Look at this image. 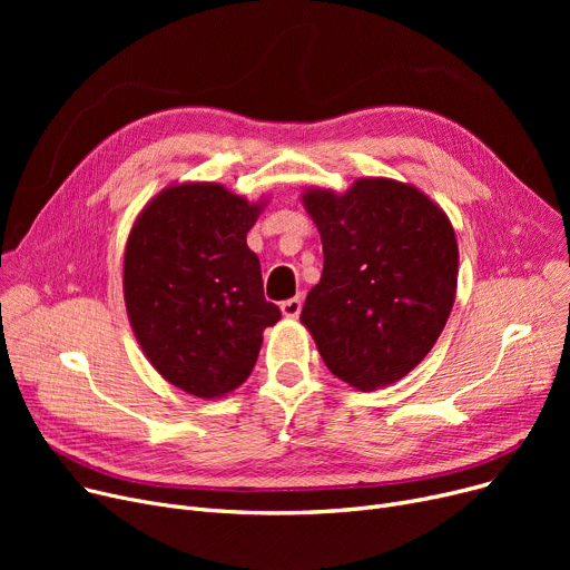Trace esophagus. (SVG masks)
<instances>
[{
	"mask_svg": "<svg viewBox=\"0 0 570 570\" xmlns=\"http://www.w3.org/2000/svg\"><path fill=\"white\" fill-rule=\"evenodd\" d=\"M279 309L286 318H297V316H301V309H303V297L295 295V297H291V301H284L279 305Z\"/></svg>",
	"mask_w": 570,
	"mask_h": 570,
	"instance_id": "obj_1",
	"label": "esophagus"
}]
</instances>
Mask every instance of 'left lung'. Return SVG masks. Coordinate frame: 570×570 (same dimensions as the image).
I'll use <instances>...</instances> for the list:
<instances>
[{
    "label": "left lung",
    "instance_id": "1",
    "mask_svg": "<svg viewBox=\"0 0 570 570\" xmlns=\"http://www.w3.org/2000/svg\"><path fill=\"white\" fill-rule=\"evenodd\" d=\"M303 205L323 243V275L303 325L337 379L379 391L436 344L458 293L451 219L417 187L357 177L344 194L309 187Z\"/></svg>",
    "mask_w": 570,
    "mask_h": 570
}]
</instances>
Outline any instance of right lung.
I'll list each match as a JSON object with an SVG mask.
<instances>
[{
    "instance_id": "1",
    "label": "right lung",
    "mask_w": 570,
    "mask_h": 570,
    "mask_svg": "<svg viewBox=\"0 0 570 570\" xmlns=\"http://www.w3.org/2000/svg\"><path fill=\"white\" fill-rule=\"evenodd\" d=\"M265 200L217 183L161 189L136 217L125 249V305L153 367L200 400L233 393L252 374L263 331L282 318L263 295L247 233Z\"/></svg>"
}]
</instances>
